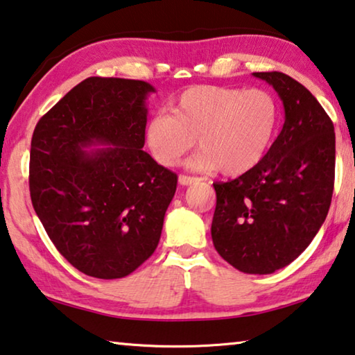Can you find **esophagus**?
<instances>
[{"mask_svg":"<svg viewBox=\"0 0 355 355\" xmlns=\"http://www.w3.org/2000/svg\"><path fill=\"white\" fill-rule=\"evenodd\" d=\"M202 182V178L199 177H189V175H180L178 177V183L183 184V187H188V184H194Z\"/></svg>","mask_w":355,"mask_h":355,"instance_id":"34e87169","label":"esophagus"}]
</instances>
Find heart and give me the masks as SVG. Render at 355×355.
<instances>
[{
	"instance_id": "1",
	"label": "heart",
	"mask_w": 355,
	"mask_h": 355,
	"mask_svg": "<svg viewBox=\"0 0 355 355\" xmlns=\"http://www.w3.org/2000/svg\"><path fill=\"white\" fill-rule=\"evenodd\" d=\"M172 116H151L146 146L164 167L177 166L198 139L200 151L189 161L198 171L242 175L266 155L279 124V105L264 89L198 86L172 103Z\"/></svg>"
}]
</instances>
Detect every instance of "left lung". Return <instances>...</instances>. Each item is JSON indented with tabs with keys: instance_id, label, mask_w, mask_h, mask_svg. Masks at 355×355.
Wrapping results in <instances>:
<instances>
[{
	"instance_id": "8db88e82",
	"label": "left lung",
	"mask_w": 355,
	"mask_h": 355,
	"mask_svg": "<svg viewBox=\"0 0 355 355\" xmlns=\"http://www.w3.org/2000/svg\"><path fill=\"white\" fill-rule=\"evenodd\" d=\"M279 94L285 123L263 159L241 177L215 182L211 241L245 274H271L306 250L329 214L335 184V127L303 84L260 71Z\"/></svg>"
}]
</instances>
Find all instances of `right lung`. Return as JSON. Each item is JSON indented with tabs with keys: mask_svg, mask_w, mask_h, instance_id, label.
Returning <instances> with one entry per match:
<instances>
[{
	"mask_svg": "<svg viewBox=\"0 0 355 355\" xmlns=\"http://www.w3.org/2000/svg\"><path fill=\"white\" fill-rule=\"evenodd\" d=\"M150 92L137 79L87 78L31 137V204L60 255L86 276H129L159 244L178 177L141 150ZM94 143L110 146L83 150Z\"/></svg>",
	"mask_w": 355,
	"mask_h": 355,
	"instance_id": "1",
	"label": "right lung"
}]
</instances>
